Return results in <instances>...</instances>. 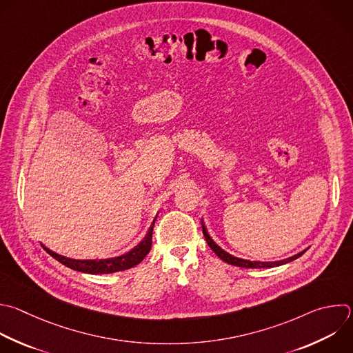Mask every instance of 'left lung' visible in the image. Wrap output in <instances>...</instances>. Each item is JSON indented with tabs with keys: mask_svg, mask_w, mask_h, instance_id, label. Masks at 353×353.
I'll list each match as a JSON object with an SVG mask.
<instances>
[{
	"mask_svg": "<svg viewBox=\"0 0 353 353\" xmlns=\"http://www.w3.org/2000/svg\"><path fill=\"white\" fill-rule=\"evenodd\" d=\"M202 231H203V236H205V240L208 243V245L210 247V250L221 259L224 261L225 263L228 265H232V266H239V268H247V269H263V268H276V266H281V265H285L296 258H299L301 255H303V252H299L288 259H284V261H279V262H256V261H245V259H241V258H236L232 256L230 254H227L224 250H221L219 245H216V243L209 237V234L203 225V221H202Z\"/></svg>",
	"mask_w": 353,
	"mask_h": 353,
	"instance_id": "obj_1",
	"label": "left lung"
}]
</instances>
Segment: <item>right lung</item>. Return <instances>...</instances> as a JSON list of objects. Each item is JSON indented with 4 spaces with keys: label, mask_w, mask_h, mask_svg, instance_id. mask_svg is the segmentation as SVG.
<instances>
[{
    "label": "right lung",
    "mask_w": 353,
    "mask_h": 353,
    "mask_svg": "<svg viewBox=\"0 0 353 353\" xmlns=\"http://www.w3.org/2000/svg\"><path fill=\"white\" fill-rule=\"evenodd\" d=\"M152 230L154 225H151L147 237L132 251H129L128 254L117 256V258H110V259H101V261H76V259H70V258H65L62 255H58L50 250H47V252L57 259L58 262H61L62 265L81 272V273H90V274H108V273H114V272H121V270H126L130 268H134L136 265H139L150 252L151 245H152Z\"/></svg>",
    "instance_id": "1"
}]
</instances>
